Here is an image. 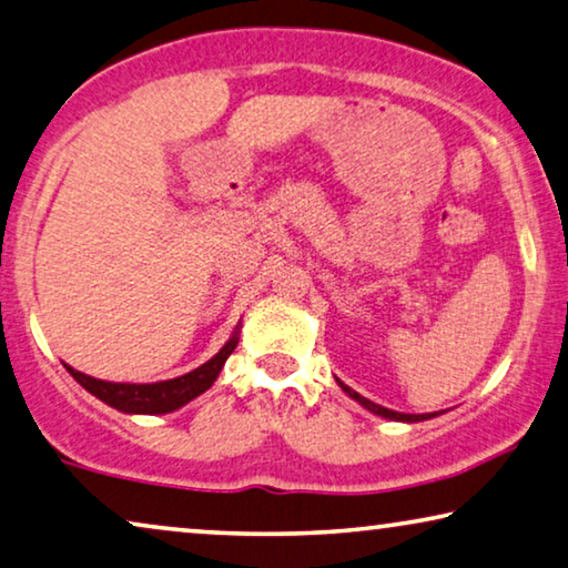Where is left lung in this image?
Listing matches in <instances>:
<instances>
[{"instance_id":"1","label":"left lung","mask_w":568,"mask_h":568,"mask_svg":"<svg viewBox=\"0 0 568 568\" xmlns=\"http://www.w3.org/2000/svg\"><path fill=\"white\" fill-rule=\"evenodd\" d=\"M338 383V379H336ZM338 387H342V390L352 397V400H357L362 408H367L369 413H375V416H383V418H387V420H403V423H418V420H428V418H434V413H420V416H416V413H397V410H390V408H383V405H377V403H372V400H367V397H362L359 393H354L352 387H346L344 383H338Z\"/></svg>"}]
</instances>
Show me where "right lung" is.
I'll list each match as a JSON object with an SVG mask.
<instances>
[{
  "instance_id": "right-lung-1",
  "label": "right lung",
  "mask_w": 568,
  "mask_h": 568,
  "mask_svg": "<svg viewBox=\"0 0 568 568\" xmlns=\"http://www.w3.org/2000/svg\"><path fill=\"white\" fill-rule=\"evenodd\" d=\"M240 344V326L232 334L230 342H226L222 349H219L214 357H211L206 365L196 367L189 375L163 379V383H106V379H97L91 375H83V372L73 369L65 365L71 372V377L79 383L83 390H89L101 403L112 405V408L130 413V416H160V413H173L183 408L185 403H191L193 397L206 393L211 385L216 383L219 372H222L224 362Z\"/></svg>"
}]
</instances>
